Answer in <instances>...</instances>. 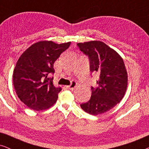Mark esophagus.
<instances>
[{
	"label": "esophagus",
	"instance_id": "34e87169",
	"mask_svg": "<svg viewBox=\"0 0 149 149\" xmlns=\"http://www.w3.org/2000/svg\"><path fill=\"white\" fill-rule=\"evenodd\" d=\"M77 85V83L76 81H72V83H71V84L70 85H68V86H66L67 88H68L69 89H71V90H72V89H74V88L75 87H76Z\"/></svg>",
	"mask_w": 149,
	"mask_h": 149
}]
</instances>
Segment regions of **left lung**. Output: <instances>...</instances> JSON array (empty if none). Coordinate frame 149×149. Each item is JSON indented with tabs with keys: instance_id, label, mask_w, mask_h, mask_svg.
<instances>
[{
	"instance_id": "obj_1",
	"label": "left lung",
	"mask_w": 149,
	"mask_h": 149,
	"mask_svg": "<svg viewBox=\"0 0 149 149\" xmlns=\"http://www.w3.org/2000/svg\"><path fill=\"white\" fill-rule=\"evenodd\" d=\"M81 52L88 56L90 71L97 72L96 88L91 87V96L81 107L93 115L104 113L123 98L127 89V73L123 58L113 49L100 40L79 42Z\"/></svg>"
}]
</instances>
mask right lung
Listing matches in <instances>:
<instances>
[{
    "label": "right lung",
    "mask_w": 149,
    "mask_h": 149,
    "mask_svg": "<svg viewBox=\"0 0 149 149\" xmlns=\"http://www.w3.org/2000/svg\"><path fill=\"white\" fill-rule=\"evenodd\" d=\"M70 42L58 44L42 40L32 45L19 57L13 74L14 88L24 104L34 111L47 109L56 103L61 87L49 78L54 64Z\"/></svg>",
    "instance_id": "obj_1"
}]
</instances>
